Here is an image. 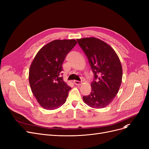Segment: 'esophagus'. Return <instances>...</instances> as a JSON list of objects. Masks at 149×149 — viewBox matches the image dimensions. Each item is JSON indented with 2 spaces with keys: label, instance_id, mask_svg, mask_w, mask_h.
<instances>
[{
  "label": "esophagus",
  "instance_id": "esophagus-1",
  "mask_svg": "<svg viewBox=\"0 0 149 149\" xmlns=\"http://www.w3.org/2000/svg\"><path fill=\"white\" fill-rule=\"evenodd\" d=\"M74 84H75L76 85H81L82 84V82H81V81H77V80H74Z\"/></svg>",
  "mask_w": 149,
  "mask_h": 149
}]
</instances>
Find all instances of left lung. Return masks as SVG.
<instances>
[{"label": "left lung", "mask_w": 149, "mask_h": 149, "mask_svg": "<svg viewBox=\"0 0 149 149\" xmlns=\"http://www.w3.org/2000/svg\"><path fill=\"white\" fill-rule=\"evenodd\" d=\"M88 59L94 74L91 91L83 96L86 104L95 109L111 103L118 92L122 80V67L117 53L107 43L95 37L77 40Z\"/></svg>", "instance_id": "obj_1"}]
</instances>
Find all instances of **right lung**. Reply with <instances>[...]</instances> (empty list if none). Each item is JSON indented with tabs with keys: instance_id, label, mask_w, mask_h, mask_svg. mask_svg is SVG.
Returning <instances> with one entry per match:
<instances>
[{
	"instance_id": "1",
	"label": "right lung",
	"mask_w": 149,
	"mask_h": 149,
	"mask_svg": "<svg viewBox=\"0 0 149 149\" xmlns=\"http://www.w3.org/2000/svg\"><path fill=\"white\" fill-rule=\"evenodd\" d=\"M77 43L74 39L53 40L43 47L32 62L29 84L37 102L43 109H56L66 101L71 88L59 75L63 70L65 56Z\"/></svg>"
}]
</instances>
